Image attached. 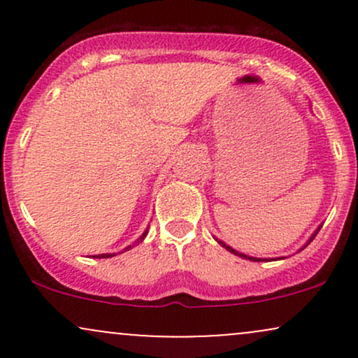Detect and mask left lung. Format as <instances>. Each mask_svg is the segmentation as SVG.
<instances>
[{
	"instance_id": "obj_1",
	"label": "left lung",
	"mask_w": 358,
	"mask_h": 358,
	"mask_svg": "<svg viewBox=\"0 0 358 358\" xmlns=\"http://www.w3.org/2000/svg\"><path fill=\"white\" fill-rule=\"evenodd\" d=\"M320 229H322V227H318V229H316V232L313 234V236H311V237H310V241H308V244H310V242L315 239V236H316V234H318V231H320ZM215 241H217V242H219V244L222 245V248H225V249H227V250H229V252L236 254V256H241V257H244V259H249V261H256V262H261V261H264V259H259V257H250V256H245V254H242V252H237V250H236V249H232V248H231V245H227V244H225V242H222V241H219V239H215ZM308 244H306V245H308ZM306 245H305V248H306Z\"/></svg>"
}]
</instances>
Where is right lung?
I'll return each instance as SVG.
<instances>
[{
    "label": "right lung",
    "instance_id": "add662e5",
    "mask_svg": "<svg viewBox=\"0 0 358 358\" xmlns=\"http://www.w3.org/2000/svg\"><path fill=\"white\" fill-rule=\"evenodd\" d=\"M146 234H148V231L143 232V236L139 237V239H138L136 242H141L143 239H145V237H146ZM129 249H131V245H127V248H126L124 250H129ZM113 256H116V254H97V256H94V257H97V259H104V257H113Z\"/></svg>",
    "mask_w": 358,
    "mask_h": 358
}]
</instances>
